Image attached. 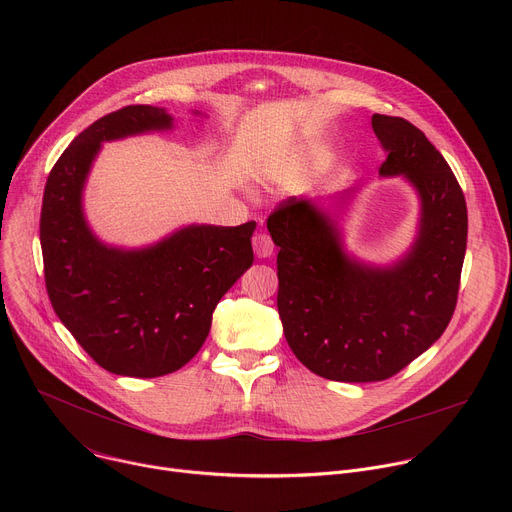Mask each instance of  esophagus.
Instances as JSON below:
<instances>
[{"label": "esophagus", "instance_id": "1", "mask_svg": "<svg viewBox=\"0 0 512 512\" xmlns=\"http://www.w3.org/2000/svg\"><path fill=\"white\" fill-rule=\"evenodd\" d=\"M251 243H253V251L257 257H269L273 253V241L267 233H255Z\"/></svg>", "mask_w": 512, "mask_h": 512}]
</instances>
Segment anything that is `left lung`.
Segmentation results:
<instances>
[{
    "label": "left lung",
    "mask_w": 512,
    "mask_h": 512,
    "mask_svg": "<svg viewBox=\"0 0 512 512\" xmlns=\"http://www.w3.org/2000/svg\"><path fill=\"white\" fill-rule=\"evenodd\" d=\"M373 129L387 152L379 172L403 174L421 196L419 237L403 261H350L330 218L306 198L281 200L267 218L285 340L304 367L342 383L391 379L444 334L466 255V198L444 156L403 117L375 113Z\"/></svg>",
    "instance_id": "1"
}]
</instances>
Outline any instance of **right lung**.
Here are the masks:
<instances>
[{"label": "right lung", "instance_id": "add662e5", "mask_svg": "<svg viewBox=\"0 0 512 512\" xmlns=\"http://www.w3.org/2000/svg\"><path fill=\"white\" fill-rule=\"evenodd\" d=\"M172 127L158 107L127 105L79 133L48 174L40 245L60 322L113 375L154 379L182 369L204 344L212 312L253 263L255 221L192 225L141 251L101 245L81 194L101 141Z\"/></svg>", "mask_w": 512, "mask_h": 512}]
</instances>
